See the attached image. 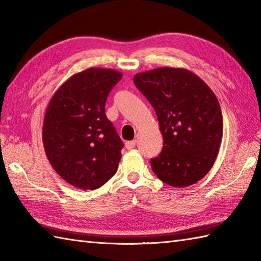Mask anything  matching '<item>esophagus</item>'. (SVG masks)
Segmentation results:
<instances>
[{
	"label": "esophagus",
	"mask_w": 261,
	"mask_h": 261,
	"mask_svg": "<svg viewBox=\"0 0 261 261\" xmlns=\"http://www.w3.org/2000/svg\"><path fill=\"white\" fill-rule=\"evenodd\" d=\"M136 143L137 141L136 140H131V141H126L125 142V148L129 149V150H131V149H134L136 147Z\"/></svg>",
	"instance_id": "1"
}]
</instances>
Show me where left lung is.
<instances>
[{
    "instance_id": "obj_1",
    "label": "left lung",
    "mask_w": 261,
    "mask_h": 261,
    "mask_svg": "<svg viewBox=\"0 0 261 261\" xmlns=\"http://www.w3.org/2000/svg\"><path fill=\"white\" fill-rule=\"evenodd\" d=\"M135 85L156 111L164 147L150 160L158 178L174 187L195 184L215 162L223 120L207 84L184 68L162 67L139 73Z\"/></svg>"
}]
</instances>
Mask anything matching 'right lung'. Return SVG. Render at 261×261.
Returning <instances> with one entry per match:
<instances>
[{"mask_svg": "<svg viewBox=\"0 0 261 261\" xmlns=\"http://www.w3.org/2000/svg\"><path fill=\"white\" fill-rule=\"evenodd\" d=\"M120 71L88 68L66 81L49 102L42 126L47 158L56 173L80 190H96L118 169L123 142L105 114Z\"/></svg>", "mask_w": 261, "mask_h": 261, "instance_id": "right-lung-1", "label": "right lung"}]
</instances>
